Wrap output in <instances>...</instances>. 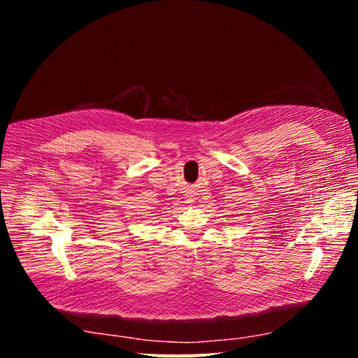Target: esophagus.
Masks as SVG:
<instances>
[{
    "label": "esophagus",
    "mask_w": 358,
    "mask_h": 358,
    "mask_svg": "<svg viewBox=\"0 0 358 358\" xmlns=\"http://www.w3.org/2000/svg\"><path fill=\"white\" fill-rule=\"evenodd\" d=\"M187 203H188V204H192V203H194V199H192V197H188V199H187Z\"/></svg>",
    "instance_id": "34e87169"
}]
</instances>
